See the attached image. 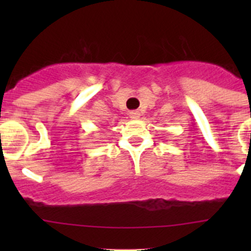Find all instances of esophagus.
I'll return each instance as SVG.
<instances>
[{
    "mask_svg": "<svg viewBox=\"0 0 251 251\" xmlns=\"http://www.w3.org/2000/svg\"><path fill=\"white\" fill-rule=\"evenodd\" d=\"M128 116H130V118L132 119V120H137V119H140L141 114H140V111L133 110V111H130V113H128Z\"/></svg>",
    "mask_w": 251,
    "mask_h": 251,
    "instance_id": "esophagus-1",
    "label": "esophagus"
}]
</instances>
